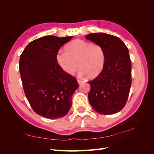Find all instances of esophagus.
<instances>
[{
  "label": "esophagus",
  "instance_id": "1",
  "mask_svg": "<svg viewBox=\"0 0 154 154\" xmlns=\"http://www.w3.org/2000/svg\"><path fill=\"white\" fill-rule=\"evenodd\" d=\"M77 83L79 84H81L82 83H83V81H81L80 79H77Z\"/></svg>",
  "mask_w": 154,
  "mask_h": 154
}]
</instances>
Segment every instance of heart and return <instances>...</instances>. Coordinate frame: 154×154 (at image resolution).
I'll list each match as a JSON object with an SVG mask.
<instances>
[{
	"label": "heart",
	"instance_id": "heart-1",
	"mask_svg": "<svg viewBox=\"0 0 154 154\" xmlns=\"http://www.w3.org/2000/svg\"><path fill=\"white\" fill-rule=\"evenodd\" d=\"M56 61L62 70L69 75L73 74L78 66L80 76L94 78L103 69L105 52L99 44L75 40L66 45L65 51L57 52Z\"/></svg>",
	"mask_w": 154,
	"mask_h": 154
}]
</instances>
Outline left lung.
Masks as SVG:
<instances>
[{
  "label": "left lung",
  "mask_w": 154,
  "mask_h": 154,
  "mask_svg": "<svg viewBox=\"0 0 154 154\" xmlns=\"http://www.w3.org/2000/svg\"><path fill=\"white\" fill-rule=\"evenodd\" d=\"M86 39L100 45L105 52L102 72L89 81L88 94L94 110L108 115L120 112L125 106L131 87V61L128 49L119 38L106 33L87 35Z\"/></svg>",
  "instance_id": "left-lung-1"
}]
</instances>
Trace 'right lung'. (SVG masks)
<instances>
[{"instance_id":"1","label":"right lung","mask_w":154,"mask_h":154,"mask_svg":"<svg viewBox=\"0 0 154 154\" xmlns=\"http://www.w3.org/2000/svg\"><path fill=\"white\" fill-rule=\"evenodd\" d=\"M73 36L47 35L31 42L20 55L19 70L25 95L34 112L49 119L65 116L79 87L56 61L60 48Z\"/></svg>"}]
</instances>
